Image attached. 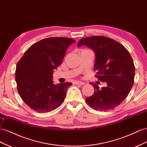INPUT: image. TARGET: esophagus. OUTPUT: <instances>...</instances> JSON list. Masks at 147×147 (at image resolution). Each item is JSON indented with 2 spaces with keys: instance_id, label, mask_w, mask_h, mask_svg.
I'll use <instances>...</instances> for the list:
<instances>
[{
  "instance_id": "34e87169",
  "label": "esophagus",
  "mask_w": 147,
  "mask_h": 147,
  "mask_svg": "<svg viewBox=\"0 0 147 147\" xmlns=\"http://www.w3.org/2000/svg\"><path fill=\"white\" fill-rule=\"evenodd\" d=\"M74 84H78V85H79V86H84L85 84V83L81 82V81H76V82H74Z\"/></svg>"
}]
</instances>
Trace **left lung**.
<instances>
[{
    "label": "left lung",
    "instance_id": "1",
    "mask_svg": "<svg viewBox=\"0 0 147 147\" xmlns=\"http://www.w3.org/2000/svg\"><path fill=\"white\" fill-rule=\"evenodd\" d=\"M85 45L95 53L94 69L98 80L107 83L99 89L94 87V93L86 99L95 110L107 111L118 106L127 97L133 86L135 67L128 50L123 45L109 37L92 36L79 41V47Z\"/></svg>",
    "mask_w": 147,
    "mask_h": 147
}]
</instances>
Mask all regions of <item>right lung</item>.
Returning a JSON list of instances; mask_svg holds the SVG:
<instances>
[{
  "instance_id": "obj_1",
  "label": "right lung",
  "mask_w": 147,
  "mask_h": 147,
  "mask_svg": "<svg viewBox=\"0 0 147 147\" xmlns=\"http://www.w3.org/2000/svg\"><path fill=\"white\" fill-rule=\"evenodd\" d=\"M75 40L50 37L32 45L18 62L15 80L21 98L38 113L55 110L64 101L71 82L54 84L53 73L63 60L67 49Z\"/></svg>"
}]
</instances>
